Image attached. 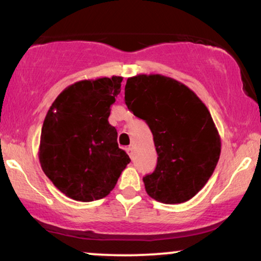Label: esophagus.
Returning a JSON list of instances; mask_svg holds the SVG:
<instances>
[{
    "label": "esophagus",
    "mask_w": 261,
    "mask_h": 261,
    "mask_svg": "<svg viewBox=\"0 0 261 261\" xmlns=\"http://www.w3.org/2000/svg\"><path fill=\"white\" fill-rule=\"evenodd\" d=\"M133 151H134L133 146H128V147L126 148V152L128 153V155H130V157H133Z\"/></svg>",
    "instance_id": "1"
}]
</instances>
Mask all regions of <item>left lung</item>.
Segmentation results:
<instances>
[{
    "instance_id": "left-lung-1",
    "label": "left lung",
    "mask_w": 261,
    "mask_h": 261,
    "mask_svg": "<svg viewBox=\"0 0 261 261\" xmlns=\"http://www.w3.org/2000/svg\"><path fill=\"white\" fill-rule=\"evenodd\" d=\"M125 103L151 128L157 167L143 178L155 201L181 203L205 187L221 154V137L207 107L181 82L163 74H136Z\"/></svg>"
}]
</instances>
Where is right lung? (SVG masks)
Masks as SVG:
<instances>
[{
    "mask_svg": "<svg viewBox=\"0 0 261 261\" xmlns=\"http://www.w3.org/2000/svg\"><path fill=\"white\" fill-rule=\"evenodd\" d=\"M121 82L120 76L79 81L60 93L45 116L38 152L41 169L76 201L109 195L130 163L108 121Z\"/></svg>",
    "mask_w": 261,
    "mask_h": 261,
    "instance_id": "right-lung-1",
    "label": "right lung"
}]
</instances>
